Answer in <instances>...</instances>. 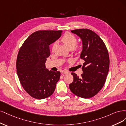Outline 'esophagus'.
<instances>
[{
	"mask_svg": "<svg viewBox=\"0 0 126 126\" xmlns=\"http://www.w3.org/2000/svg\"><path fill=\"white\" fill-rule=\"evenodd\" d=\"M62 73L63 74H67L69 73V72L68 71H63L62 72Z\"/></svg>",
	"mask_w": 126,
	"mask_h": 126,
	"instance_id": "obj_1",
	"label": "esophagus"
}]
</instances>
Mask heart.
Masks as SVG:
<instances>
[{"label":"heart","instance_id":"1","mask_svg":"<svg viewBox=\"0 0 126 126\" xmlns=\"http://www.w3.org/2000/svg\"><path fill=\"white\" fill-rule=\"evenodd\" d=\"M61 41L64 43L69 49H73L77 44V39L75 36L70 33H66L64 35L61 39ZM56 43L54 42L52 46V50L53 51L56 46Z\"/></svg>","mask_w":126,"mask_h":126}]
</instances>
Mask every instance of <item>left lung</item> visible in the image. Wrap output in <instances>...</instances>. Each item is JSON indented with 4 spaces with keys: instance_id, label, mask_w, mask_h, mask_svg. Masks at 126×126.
Wrapping results in <instances>:
<instances>
[{
    "instance_id": "1",
    "label": "left lung",
    "mask_w": 126,
    "mask_h": 126,
    "mask_svg": "<svg viewBox=\"0 0 126 126\" xmlns=\"http://www.w3.org/2000/svg\"><path fill=\"white\" fill-rule=\"evenodd\" d=\"M71 32L82 40L80 58L84 63L81 77L72 73L74 79L69 87L75 95L83 98H90L100 91L106 80L109 68L108 50L102 39L91 30L77 29Z\"/></svg>"
}]
</instances>
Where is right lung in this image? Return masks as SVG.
Listing matches in <instances>:
<instances>
[{
  "mask_svg": "<svg viewBox=\"0 0 126 126\" xmlns=\"http://www.w3.org/2000/svg\"><path fill=\"white\" fill-rule=\"evenodd\" d=\"M62 32L36 31L26 40L18 52V76L24 90L34 98H47L54 92L60 72L49 71L45 63L50 55L49 46L61 37Z\"/></svg>",
  "mask_w": 126,
  "mask_h": 126,
  "instance_id": "1",
  "label": "right lung"
}]
</instances>
